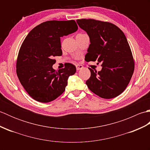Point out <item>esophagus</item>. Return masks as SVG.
Masks as SVG:
<instances>
[{
    "label": "esophagus",
    "instance_id": "obj_1",
    "mask_svg": "<svg viewBox=\"0 0 150 150\" xmlns=\"http://www.w3.org/2000/svg\"><path fill=\"white\" fill-rule=\"evenodd\" d=\"M82 68H83V66H82V65H80V64L76 65V68H77V70L81 69Z\"/></svg>",
    "mask_w": 150,
    "mask_h": 150
}]
</instances>
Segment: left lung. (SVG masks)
I'll use <instances>...</instances> for the list:
<instances>
[{"instance_id":"left-lung-1","label":"left lung","mask_w":150,"mask_h":150,"mask_svg":"<svg viewBox=\"0 0 150 150\" xmlns=\"http://www.w3.org/2000/svg\"><path fill=\"white\" fill-rule=\"evenodd\" d=\"M77 22L90 37L85 60H97L103 66L98 72L89 68L91 76L86 84L101 98L109 99L117 97L125 90L135 68L125 35L119 28L108 22L82 18Z\"/></svg>"}]
</instances>
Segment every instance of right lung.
Masks as SVG:
<instances>
[{"instance_id":"add662e5","label":"right lung","mask_w":150,"mask_h":150,"mask_svg":"<svg viewBox=\"0 0 150 150\" xmlns=\"http://www.w3.org/2000/svg\"><path fill=\"white\" fill-rule=\"evenodd\" d=\"M74 20L49 21L35 27L28 34L19 50L16 65L17 77L25 90L40 103L56 99L65 90L70 75L76 67L66 63L55 71L54 57L62 55L60 37L75 32Z\"/></svg>"}]
</instances>
